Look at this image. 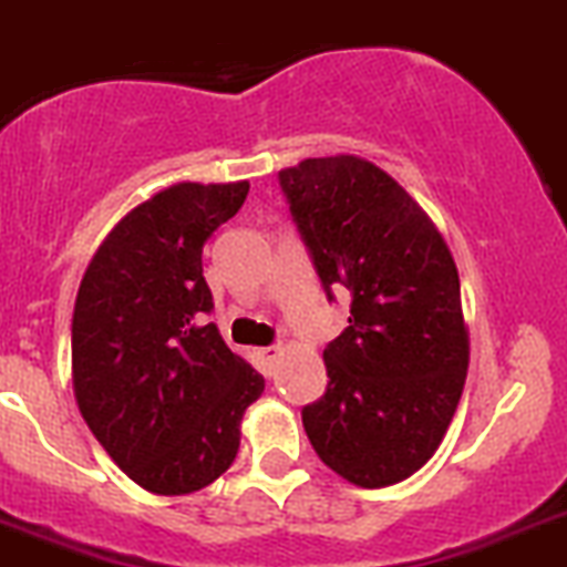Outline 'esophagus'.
<instances>
[{"mask_svg":"<svg viewBox=\"0 0 567 567\" xmlns=\"http://www.w3.org/2000/svg\"><path fill=\"white\" fill-rule=\"evenodd\" d=\"M279 355H282V347H262V349H259V358H262L268 367H271V363L277 361Z\"/></svg>","mask_w":567,"mask_h":567,"instance_id":"34e87169","label":"esophagus"}]
</instances>
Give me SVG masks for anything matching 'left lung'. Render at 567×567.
<instances>
[{"mask_svg":"<svg viewBox=\"0 0 567 567\" xmlns=\"http://www.w3.org/2000/svg\"><path fill=\"white\" fill-rule=\"evenodd\" d=\"M316 271L352 296L327 343V383L301 422L321 462L363 489L414 475L458 409L470 332L453 254L427 212L361 156L279 171Z\"/></svg>","mask_w":567,"mask_h":567,"instance_id":"left-lung-1","label":"left lung"}]
</instances>
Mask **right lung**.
I'll return each mask as SVG.
<instances>
[{"label": "right lung", "instance_id": "add662e5", "mask_svg": "<svg viewBox=\"0 0 567 567\" xmlns=\"http://www.w3.org/2000/svg\"><path fill=\"white\" fill-rule=\"evenodd\" d=\"M248 182H178L134 206L94 251L72 316V389L103 451L153 495H189L231 467L266 380L226 347L204 243Z\"/></svg>", "mask_w": 567, "mask_h": 567}]
</instances>
